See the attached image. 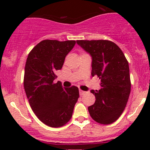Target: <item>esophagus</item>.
I'll return each instance as SVG.
<instances>
[{
	"label": "esophagus",
	"mask_w": 150,
	"mask_h": 150,
	"mask_svg": "<svg viewBox=\"0 0 150 150\" xmlns=\"http://www.w3.org/2000/svg\"><path fill=\"white\" fill-rule=\"evenodd\" d=\"M79 93H80V95H81V96H83V95H84L85 93H86V91H82V90H81V89H80Z\"/></svg>",
	"instance_id": "1"
}]
</instances>
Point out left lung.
I'll return each instance as SVG.
<instances>
[{
  "label": "left lung",
  "mask_w": 150,
  "mask_h": 150,
  "mask_svg": "<svg viewBox=\"0 0 150 150\" xmlns=\"http://www.w3.org/2000/svg\"><path fill=\"white\" fill-rule=\"evenodd\" d=\"M91 57V75L101 80V88L91 90L96 101L88 107L91 117L101 124L118 119L131 93L129 66L120 48L110 40H77Z\"/></svg>",
  "instance_id": "8db88e82"
}]
</instances>
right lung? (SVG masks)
<instances>
[{
	"mask_svg": "<svg viewBox=\"0 0 150 150\" xmlns=\"http://www.w3.org/2000/svg\"><path fill=\"white\" fill-rule=\"evenodd\" d=\"M75 43L42 40L27 59L24 77L27 97L39 120L50 127L58 128L69 121L79 98L78 87L64 88L59 81L54 83L56 72L62 68L66 56Z\"/></svg>",
	"mask_w": 150,
	"mask_h": 150,
	"instance_id": "1",
	"label": "right lung"
}]
</instances>
